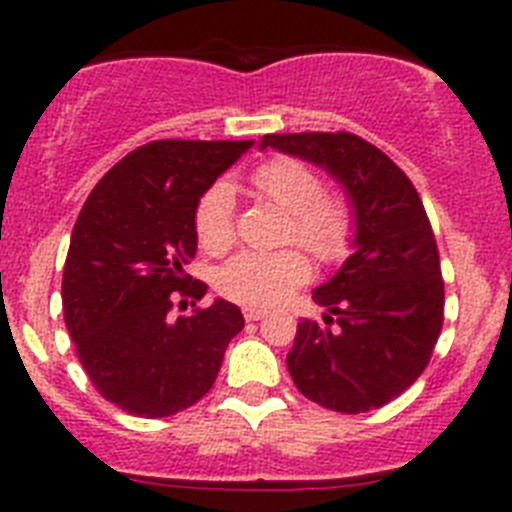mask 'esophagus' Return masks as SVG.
<instances>
[{
    "label": "esophagus",
    "mask_w": 512,
    "mask_h": 512,
    "mask_svg": "<svg viewBox=\"0 0 512 512\" xmlns=\"http://www.w3.org/2000/svg\"><path fill=\"white\" fill-rule=\"evenodd\" d=\"M243 318H246L248 323H253V320L266 318V310H261V307H243Z\"/></svg>",
    "instance_id": "1"
}]
</instances>
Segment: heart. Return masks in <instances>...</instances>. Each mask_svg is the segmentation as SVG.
<instances>
[{
	"instance_id": "heart-1",
	"label": "heart",
	"mask_w": 512,
	"mask_h": 512,
	"mask_svg": "<svg viewBox=\"0 0 512 512\" xmlns=\"http://www.w3.org/2000/svg\"><path fill=\"white\" fill-rule=\"evenodd\" d=\"M253 192L289 212L284 241L300 243L320 261L336 264L351 248L354 217L336 194H325L323 179L297 158L279 156L264 161L251 174ZM194 230L202 248L225 253L235 243V194L225 182H215L194 207ZM310 279V261L300 248L274 253L246 251L217 271L220 295L248 307H269Z\"/></svg>"
}]
</instances>
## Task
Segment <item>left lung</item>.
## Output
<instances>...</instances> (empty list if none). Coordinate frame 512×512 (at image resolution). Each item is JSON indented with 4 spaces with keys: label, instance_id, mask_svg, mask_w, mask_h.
Masks as SVG:
<instances>
[{
    "label": "left lung",
    "instance_id": "obj_1",
    "mask_svg": "<svg viewBox=\"0 0 512 512\" xmlns=\"http://www.w3.org/2000/svg\"><path fill=\"white\" fill-rule=\"evenodd\" d=\"M266 146L336 176L356 217V251L312 292L328 315L300 320L289 374L307 400L336 413L382 408L423 374L443 325L441 259L418 189L354 133H274Z\"/></svg>",
    "mask_w": 512,
    "mask_h": 512
}]
</instances>
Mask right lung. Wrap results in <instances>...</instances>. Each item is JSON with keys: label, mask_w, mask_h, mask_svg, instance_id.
Listing matches in <instances>:
<instances>
[{"label": "right lung", "mask_w": 512, "mask_h": 512, "mask_svg": "<svg viewBox=\"0 0 512 512\" xmlns=\"http://www.w3.org/2000/svg\"><path fill=\"white\" fill-rule=\"evenodd\" d=\"M248 146L153 140L117 161L76 217L63 320L94 390L125 413L169 418L192 408L246 325L225 300L179 318L171 310L179 297H205L207 284L184 274L197 253L194 207Z\"/></svg>", "instance_id": "obj_1"}]
</instances>
